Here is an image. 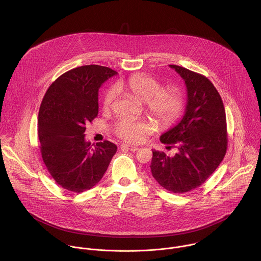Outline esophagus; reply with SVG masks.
<instances>
[{"label":"esophagus","mask_w":261,"mask_h":261,"mask_svg":"<svg viewBox=\"0 0 261 261\" xmlns=\"http://www.w3.org/2000/svg\"><path fill=\"white\" fill-rule=\"evenodd\" d=\"M120 148H121V149H127V150H132V151H136V150H138V149H139L138 147H135V146H128V145H125V144L121 145V146H120Z\"/></svg>","instance_id":"esophagus-1"}]
</instances>
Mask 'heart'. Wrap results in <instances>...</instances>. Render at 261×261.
<instances>
[{
  "instance_id": "1",
  "label": "heart",
  "mask_w": 261,
  "mask_h": 261,
  "mask_svg": "<svg viewBox=\"0 0 261 261\" xmlns=\"http://www.w3.org/2000/svg\"><path fill=\"white\" fill-rule=\"evenodd\" d=\"M118 87L144 101L149 114L163 126L174 124L185 111L186 97L183 91L175 86L163 89L162 83L149 75H132L126 80L119 82ZM117 91L115 85L106 91L102 98L105 110L112 109ZM155 127V123L148 119L137 120L130 117H122L113 124L112 133L125 142L140 143Z\"/></svg>"
}]
</instances>
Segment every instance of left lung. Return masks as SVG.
I'll use <instances>...</instances> for the list:
<instances>
[{
    "label": "left lung",
    "mask_w": 261,
    "mask_h": 261,
    "mask_svg": "<svg viewBox=\"0 0 261 261\" xmlns=\"http://www.w3.org/2000/svg\"><path fill=\"white\" fill-rule=\"evenodd\" d=\"M170 67L186 83V112L160 139L167 149L178 152L168 155L152 150L150 171L163 188L183 194L201 186L222 162L228 142L226 114L219 92L206 76L178 65Z\"/></svg>",
    "instance_id": "8db88e82"
}]
</instances>
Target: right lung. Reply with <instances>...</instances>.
Here are the masks:
<instances>
[{"instance_id": "add662e5", "label": "right lung", "mask_w": 261, "mask_h": 261, "mask_svg": "<svg viewBox=\"0 0 261 261\" xmlns=\"http://www.w3.org/2000/svg\"><path fill=\"white\" fill-rule=\"evenodd\" d=\"M117 73L110 67L84 65L59 76L47 89L38 114L43 162L53 180L65 190L82 193L107 172L117 147L85 142L86 123L98 114V89Z\"/></svg>"}]
</instances>
